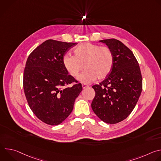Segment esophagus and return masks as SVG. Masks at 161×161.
I'll use <instances>...</instances> for the list:
<instances>
[{"instance_id": "1", "label": "esophagus", "mask_w": 161, "mask_h": 161, "mask_svg": "<svg viewBox=\"0 0 161 161\" xmlns=\"http://www.w3.org/2000/svg\"><path fill=\"white\" fill-rule=\"evenodd\" d=\"M88 85H86V84H82V87H83V88H86V87H88Z\"/></svg>"}]
</instances>
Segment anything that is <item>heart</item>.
Listing matches in <instances>:
<instances>
[{"label": "heart", "mask_w": 161, "mask_h": 161, "mask_svg": "<svg viewBox=\"0 0 161 161\" xmlns=\"http://www.w3.org/2000/svg\"><path fill=\"white\" fill-rule=\"evenodd\" d=\"M73 57L65 55L63 64L67 72L76 77L85 69L78 80L85 83L106 78L110 73L113 63V56L111 50L105 47L90 42H83L73 50Z\"/></svg>", "instance_id": "heart-1"}]
</instances>
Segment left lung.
<instances>
[{"label": "left lung", "instance_id": "1", "mask_svg": "<svg viewBox=\"0 0 161 161\" xmlns=\"http://www.w3.org/2000/svg\"><path fill=\"white\" fill-rule=\"evenodd\" d=\"M105 43L113 56L109 74L92 88L96 95L91 106L103 122L114 124L125 119L134 109L142 91V76L132 51L115 39L99 41Z\"/></svg>", "mask_w": 161, "mask_h": 161}]
</instances>
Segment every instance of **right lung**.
<instances>
[{"label":"right lung","instance_id":"1","mask_svg":"<svg viewBox=\"0 0 161 161\" xmlns=\"http://www.w3.org/2000/svg\"><path fill=\"white\" fill-rule=\"evenodd\" d=\"M77 43L53 39L43 42L29 55L24 73V90L29 106L42 122L57 125L73 111L82 85L68 75L63 64L66 52ZM75 82L71 87L68 84Z\"/></svg>","mask_w":161,"mask_h":161}]
</instances>
